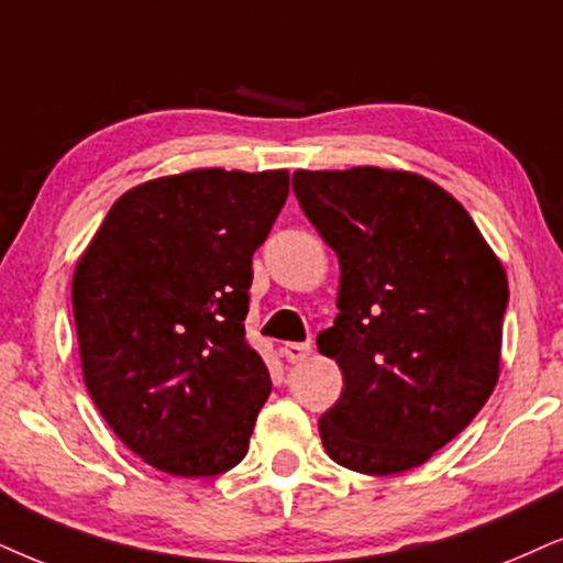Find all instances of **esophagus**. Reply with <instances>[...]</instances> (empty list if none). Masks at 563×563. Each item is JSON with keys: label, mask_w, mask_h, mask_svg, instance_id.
<instances>
[{"label": "esophagus", "mask_w": 563, "mask_h": 563, "mask_svg": "<svg viewBox=\"0 0 563 563\" xmlns=\"http://www.w3.org/2000/svg\"><path fill=\"white\" fill-rule=\"evenodd\" d=\"M280 353L288 364H301L311 355V343H286L280 347Z\"/></svg>", "instance_id": "obj_1"}]
</instances>
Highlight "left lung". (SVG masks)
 Masks as SVG:
<instances>
[{
	"instance_id": "8db88e82",
	"label": "left lung",
	"mask_w": 563,
	"mask_h": 563,
	"mask_svg": "<svg viewBox=\"0 0 563 563\" xmlns=\"http://www.w3.org/2000/svg\"><path fill=\"white\" fill-rule=\"evenodd\" d=\"M303 216L340 260L319 353L343 395L319 418L338 465L395 475L423 465L494 393L507 273L467 210L408 170H296Z\"/></svg>"
}]
</instances>
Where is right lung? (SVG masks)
<instances>
[{
    "label": "right lung",
    "mask_w": 563,
    "mask_h": 563,
    "mask_svg": "<svg viewBox=\"0 0 563 563\" xmlns=\"http://www.w3.org/2000/svg\"><path fill=\"white\" fill-rule=\"evenodd\" d=\"M288 170L197 168L113 202L73 277L88 393L147 465L181 478L236 467L269 372L246 343L252 257Z\"/></svg>",
    "instance_id": "obj_1"
}]
</instances>
